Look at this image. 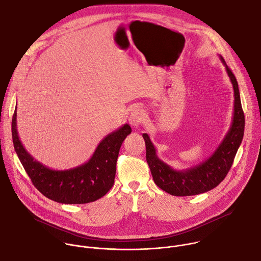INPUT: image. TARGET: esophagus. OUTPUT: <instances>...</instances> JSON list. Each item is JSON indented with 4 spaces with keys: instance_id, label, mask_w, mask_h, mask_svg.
I'll list each match as a JSON object with an SVG mask.
<instances>
[{
    "instance_id": "esophagus-1",
    "label": "esophagus",
    "mask_w": 261,
    "mask_h": 261,
    "mask_svg": "<svg viewBox=\"0 0 261 261\" xmlns=\"http://www.w3.org/2000/svg\"><path fill=\"white\" fill-rule=\"evenodd\" d=\"M144 114L142 109L140 108H134L129 116V123L133 127H138L140 124L144 122Z\"/></svg>"
}]
</instances>
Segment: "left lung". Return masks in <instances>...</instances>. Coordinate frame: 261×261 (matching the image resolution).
<instances>
[{"label": "left lung", "mask_w": 261, "mask_h": 261, "mask_svg": "<svg viewBox=\"0 0 261 261\" xmlns=\"http://www.w3.org/2000/svg\"><path fill=\"white\" fill-rule=\"evenodd\" d=\"M226 68L234 93L233 117L231 126L224 139L213 155L198 165L186 170H175L160 160L156 148L146 133L142 134L146 147V162L151 169L155 184L163 191L174 196H191L207 192L225 178L237 152L242 143L245 130V116L242 108L239 85L234 74L220 56Z\"/></svg>", "instance_id": "left-lung-1"}]
</instances>
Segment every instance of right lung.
I'll use <instances>...</instances> for the list:
<instances>
[{
    "label": "right lung",
    "mask_w": 261,
    "mask_h": 261,
    "mask_svg": "<svg viewBox=\"0 0 261 261\" xmlns=\"http://www.w3.org/2000/svg\"><path fill=\"white\" fill-rule=\"evenodd\" d=\"M125 124L106 135L92 158L83 165L67 170H54L35 160L22 145L16 127V109L12 118V139L15 152L33 185L45 197L65 204L93 202L114 186L120 147L131 133Z\"/></svg>",
    "instance_id": "1"
}]
</instances>
